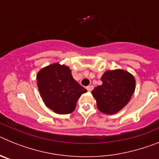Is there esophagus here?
I'll return each mask as SVG.
<instances>
[{
  "mask_svg": "<svg viewBox=\"0 0 159 159\" xmlns=\"http://www.w3.org/2000/svg\"><path fill=\"white\" fill-rule=\"evenodd\" d=\"M93 88H94V87L92 86V85H89V86L87 87L86 88H87V90H88V92H92V89H93Z\"/></svg>",
  "mask_w": 159,
  "mask_h": 159,
  "instance_id": "34e87169",
  "label": "esophagus"
}]
</instances>
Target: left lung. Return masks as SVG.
Here are the masks:
<instances>
[{"instance_id": "8db88e82", "label": "left lung", "mask_w": 159, "mask_h": 159, "mask_svg": "<svg viewBox=\"0 0 159 159\" xmlns=\"http://www.w3.org/2000/svg\"><path fill=\"white\" fill-rule=\"evenodd\" d=\"M102 84L92 92L98 109L105 114L119 111L130 101L135 88L134 76L123 70L108 71L101 78Z\"/></svg>"}]
</instances>
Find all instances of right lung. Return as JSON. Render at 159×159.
<instances>
[{
  "instance_id": "right-lung-1",
  "label": "right lung",
  "mask_w": 159,
  "mask_h": 159,
  "mask_svg": "<svg viewBox=\"0 0 159 159\" xmlns=\"http://www.w3.org/2000/svg\"><path fill=\"white\" fill-rule=\"evenodd\" d=\"M36 80L46 106L60 115L71 113L81 94L87 92L72 78L69 67L59 64L42 68Z\"/></svg>"
}]
</instances>
